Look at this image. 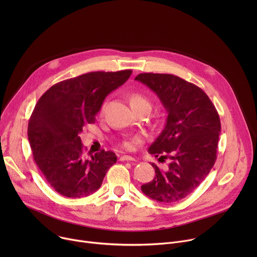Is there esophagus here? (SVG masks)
Segmentation results:
<instances>
[{
	"mask_svg": "<svg viewBox=\"0 0 257 257\" xmlns=\"http://www.w3.org/2000/svg\"><path fill=\"white\" fill-rule=\"evenodd\" d=\"M120 161H122V162H125V161H135V159L134 158H132V157H130V156H121L120 157Z\"/></svg>",
	"mask_w": 257,
	"mask_h": 257,
	"instance_id": "esophagus-1",
	"label": "esophagus"
}]
</instances>
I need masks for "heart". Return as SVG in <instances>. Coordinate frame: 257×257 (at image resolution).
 Wrapping results in <instances>:
<instances>
[{
    "label": "heart",
    "instance_id": "1",
    "mask_svg": "<svg viewBox=\"0 0 257 257\" xmlns=\"http://www.w3.org/2000/svg\"><path fill=\"white\" fill-rule=\"evenodd\" d=\"M129 103L132 107V109L142 107V106H151L149 99L146 98L142 93L140 92H131L128 95ZM141 142V139L139 137H134L130 140H126L123 142V148L127 151H133L136 149V146Z\"/></svg>",
    "mask_w": 257,
    "mask_h": 257
}]
</instances>
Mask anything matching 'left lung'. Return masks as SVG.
Listing matches in <instances>:
<instances>
[{
  "instance_id": "obj_1",
  "label": "left lung",
  "mask_w": 257,
  "mask_h": 257,
  "mask_svg": "<svg viewBox=\"0 0 257 257\" xmlns=\"http://www.w3.org/2000/svg\"><path fill=\"white\" fill-rule=\"evenodd\" d=\"M136 80L148 85L168 113L166 126L149 153L170 160L162 170L153 164L156 176L141 185L142 192L159 202H176L192 193L212 169L221 132L214 104L198 86L173 74L141 73Z\"/></svg>"
}]
</instances>
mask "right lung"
<instances>
[{
	"mask_svg": "<svg viewBox=\"0 0 257 257\" xmlns=\"http://www.w3.org/2000/svg\"><path fill=\"white\" fill-rule=\"evenodd\" d=\"M132 70L89 72L56 83L36 102L27 128L33 160L61 195L81 198L95 192L117 162L104 150L87 158L79 133L95 122L105 96L124 84Z\"/></svg>",
	"mask_w": 257,
	"mask_h": 257,
	"instance_id": "obj_1",
	"label": "right lung"
}]
</instances>
